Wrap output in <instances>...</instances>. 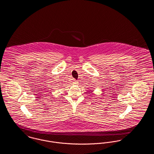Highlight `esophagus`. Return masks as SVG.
Here are the masks:
<instances>
[{
	"instance_id": "34e87169",
	"label": "esophagus",
	"mask_w": 154,
	"mask_h": 154,
	"mask_svg": "<svg viewBox=\"0 0 154 154\" xmlns=\"http://www.w3.org/2000/svg\"><path fill=\"white\" fill-rule=\"evenodd\" d=\"M78 83H79L78 81L75 80H74L73 84H78Z\"/></svg>"
}]
</instances>
